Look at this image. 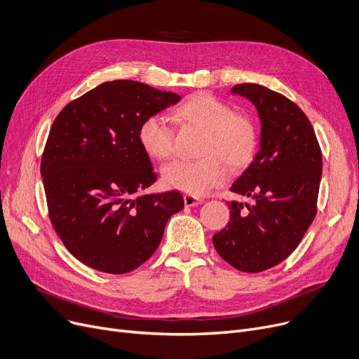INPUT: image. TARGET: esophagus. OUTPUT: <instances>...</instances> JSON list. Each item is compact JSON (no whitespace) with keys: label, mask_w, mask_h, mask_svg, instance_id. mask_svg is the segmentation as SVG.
I'll return each instance as SVG.
<instances>
[{"label":"esophagus","mask_w":359,"mask_h":359,"mask_svg":"<svg viewBox=\"0 0 359 359\" xmlns=\"http://www.w3.org/2000/svg\"><path fill=\"white\" fill-rule=\"evenodd\" d=\"M184 204L187 208H194V206H198V204H201V198L196 197V196L185 194L184 196Z\"/></svg>","instance_id":"34e87169"}]
</instances>
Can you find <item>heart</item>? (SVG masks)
<instances>
[{"mask_svg":"<svg viewBox=\"0 0 359 359\" xmlns=\"http://www.w3.org/2000/svg\"><path fill=\"white\" fill-rule=\"evenodd\" d=\"M181 121L204 130L200 144L201 158L177 159L162 168L163 184L190 196H201L226 178L228 169L248 165L255 146L257 128L252 119L233 112L232 107L208 93H196L177 108ZM143 150L153 159L174 155L175 134L161 115L143 119L137 133Z\"/></svg>","mask_w":359,"mask_h":359,"instance_id":"b5f03b06","label":"heart"}]
</instances>
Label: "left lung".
Returning <instances> with one entry per match:
<instances>
[{
	"label": "left lung",
	"instance_id": "obj_1",
	"mask_svg": "<svg viewBox=\"0 0 359 359\" xmlns=\"http://www.w3.org/2000/svg\"><path fill=\"white\" fill-rule=\"evenodd\" d=\"M232 95L248 99L262 124L257 155L231 187L254 201L226 203L231 220L213 245L232 267L259 273L283 262L314 220L323 159L311 123L292 100L254 83L236 84Z\"/></svg>",
	"mask_w": 359,
	"mask_h": 359
}]
</instances>
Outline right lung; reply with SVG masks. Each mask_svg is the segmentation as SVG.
<instances>
[{"instance_id":"obj_1","label":"right lung","mask_w":359,"mask_h":359,"mask_svg":"<svg viewBox=\"0 0 359 359\" xmlns=\"http://www.w3.org/2000/svg\"><path fill=\"white\" fill-rule=\"evenodd\" d=\"M134 80H114L70 102L55 118L41 162L50 224L77 260L123 275L159 247L178 191L137 196L156 181L137 133L143 119L180 102Z\"/></svg>"}]
</instances>
